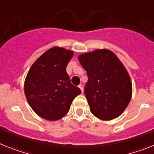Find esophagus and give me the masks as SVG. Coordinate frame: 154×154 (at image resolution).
Here are the masks:
<instances>
[{"mask_svg":"<svg viewBox=\"0 0 154 154\" xmlns=\"http://www.w3.org/2000/svg\"><path fill=\"white\" fill-rule=\"evenodd\" d=\"M79 88L80 90H81V91H82V92H83V87H82V85L80 84L79 86Z\"/></svg>","mask_w":154,"mask_h":154,"instance_id":"obj_1","label":"esophagus"}]
</instances>
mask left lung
<instances>
[{
    "label": "left lung",
    "mask_w": 154,
    "mask_h": 154,
    "mask_svg": "<svg viewBox=\"0 0 154 154\" xmlns=\"http://www.w3.org/2000/svg\"><path fill=\"white\" fill-rule=\"evenodd\" d=\"M78 59L88 75L85 94L91 113L101 120L120 116L132 96L131 80L120 60L108 49L82 53Z\"/></svg>",
    "instance_id": "8db88e82"
}]
</instances>
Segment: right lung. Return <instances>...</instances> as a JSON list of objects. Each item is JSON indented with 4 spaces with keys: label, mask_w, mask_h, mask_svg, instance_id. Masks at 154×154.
<instances>
[{
    "label": "right lung",
    "mask_w": 154,
    "mask_h": 154,
    "mask_svg": "<svg viewBox=\"0 0 154 154\" xmlns=\"http://www.w3.org/2000/svg\"><path fill=\"white\" fill-rule=\"evenodd\" d=\"M74 52L54 46L42 54L30 67L24 81L26 101L40 117L50 121L63 118L72 101L81 94L71 83L66 67Z\"/></svg>",
    "instance_id": "1"
}]
</instances>
